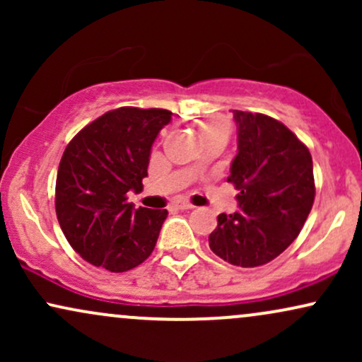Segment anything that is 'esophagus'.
Listing matches in <instances>:
<instances>
[{"instance_id":"esophagus-1","label":"esophagus","mask_w":362,"mask_h":362,"mask_svg":"<svg viewBox=\"0 0 362 362\" xmlns=\"http://www.w3.org/2000/svg\"><path fill=\"white\" fill-rule=\"evenodd\" d=\"M173 209H178V211H187V209H194V206L190 204V202H175V204L172 206Z\"/></svg>"}]
</instances>
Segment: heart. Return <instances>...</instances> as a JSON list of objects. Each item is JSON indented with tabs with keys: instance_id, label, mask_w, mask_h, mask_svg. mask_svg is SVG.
I'll return each mask as SVG.
<instances>
[{
	"instance_id": "b5f03b06",
	"label": "heart",
	"mask_w": 362,
	"mask_h": 362,
	"mask_svg": "<svg viewBox=\"0 0 362 362\" xmlns=\"http://www.w3.org/2000/svg\"><path fill=\"white\" fill-rule=\"evenodd\" d=\"M221 129H224V124L219 122V120H211V122L202 124V132L204 134H209L213 131H221Z\"/></svg>"
}]
</instances>
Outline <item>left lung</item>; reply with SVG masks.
Returning a JSON list of instances; mask_svg holds the SVG:
<instances>
[{
    "label": "left lung",
    "instance_id": "1",
    "mask_svg": "<svg viewBox=\"0 0 362 362\" xmlns=\"http://www.w3.org/2000/svg\"><path fill=\"white\" fill-rule=\"evenodd\" d=\"M238 153L228 182L240 211L218 216L209 235L216 255L238 267L276 259L300 235L315 201L310 149L279 120L233 110Z\"/></svg>",
    "mask_w": 362,
    "mask_h": 362
}]
</instances>
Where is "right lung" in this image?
<instances>
[{"instance_id":"1","label":"right lung","mask_w":362,"mask_h":362,"mask_svg":"<svg viewBox=\"0 0 362 362\" xmlns=\"http://www.w3.org/2000/svg\"><path fill=\"white\" fill-rule=\"evenodd\" d=\"M165 109L120 107L69 141L56 178V214L66 240L91 265L110 272L138 267L151 255L167 209H134L127 192L143 190Z\"/></svg>"}]
</instances>
